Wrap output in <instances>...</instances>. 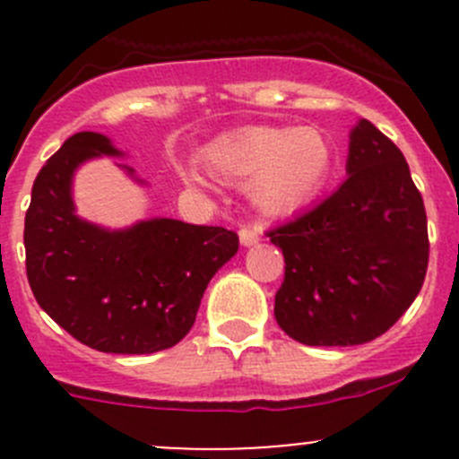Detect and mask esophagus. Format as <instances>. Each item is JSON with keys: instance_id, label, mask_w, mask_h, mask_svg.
<instances>
[{"instance_id": "1", "label": "esophagus", "mask_w": 459, "mask_h": 459, "mask_svg": "<svg viewBox=\"0 0 459 459\" xmlns=\"http://www.w3.org/2000/svg\"><path fill=\"white\" fill-rule=\"evenodd\" d=\"M259 235H262V226L247 224L239 229V242H242L244 247H253V244L259 242Z\"/></svg>"}]
</instances>
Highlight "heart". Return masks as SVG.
Returning <instances> with one entry per match:
<instances>
[{
  "label": "heart",
  "mask_w": 459,
  "mask_h": 459,
  "mask_svg": "<svg viewBox=\"0 0 459 459\" xmlns=\"http://www.w3.org/2000/svg\"><path fill=\"white\" fill-rule=\"evenodd\" d=\"M331 140L319 128L257 126L212 143L204 164L226 184L253 179V200L266 212H290L317 195L333 170ZM184 182L200 186L195 170Z\"/></svg>",
  "instance_id": "heart-1"
}]
</instances>
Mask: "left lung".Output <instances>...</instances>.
I'll return each instance as SVG.
<instances>
[{
    "label": "left lung",
    "instance_id": "1",
    "mask_svg": "<svg viewBox=\"0 0 459 459\" xmlns=\"http://www.w3.org/2000/svg\"><path fill=\"white\" fill-rule=\"evenodd\" d=\"M346 170L326 200L266 233L286 264L275 319L308 346L375 340L427 277V211L400 148L362 119L351 133Z\"/></svg>",
    "mask_w": 459,
    "mask_h": 459
}]
</instances>
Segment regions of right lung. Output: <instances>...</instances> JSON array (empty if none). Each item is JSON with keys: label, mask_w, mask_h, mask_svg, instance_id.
Masks as SVG:
<instances>
[{"label": "right lung", "mask_w": 459, "mask_h": 459, "mask_svg": "<svg viewBox=\"0 0 459 459\" xmlns=\"http://www.w3.org/2000/svg\"><path fill=\"white\" fill-rule=\"evenodd\" d=\"M97 155L119 151L100 133H75L37 173L24 221L32 295L64 331L101 353L170 349L191 331L208 281L238 253L239 238L166 217L126 230L82 221L71 179Z\"/></svg>", "instance_id": "obj_1"}]
</instances>
